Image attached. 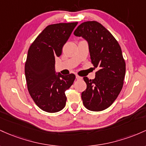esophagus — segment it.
Wrapping results in <instances>:
<instances>
[{"label": "esophagus", "instance_id": "obj_1", "mask_svg": "<svg viewBox=\"0 0 146 146\" xmlns=\"http://www.w3.org/2000/svg\"><path fill=\"white\" fill-rule=\"evenodd\" d=\"M76 78L78 80H80V79H82V77L81 76H78V75H76Z\"/></svg>", "mask_w": 146, "mask_h": 146}]
</instances>
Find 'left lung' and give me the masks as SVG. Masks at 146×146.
Here are the masks:
<instances>
[{
    "instance_id": "left-lung-1",
    "label": "left lung",
    "mask_w": 146,
    "mask_h": 146,
    "mask_svg": "<svg viewBox=\"0 0 146 146\" xmlns=\"http://www.w3.org/2000/svg\"><path fill=\"white\" fill-rule=\"evenodd\" d=\"M88 40L91 63L99 70L94 79L83 77L87 88L81 94L87 109L99 112L107 109L121 91L125 74V62L120 45L113 35L96 21L82 23L74 32Z\"/></svg>"
}]
</instances>
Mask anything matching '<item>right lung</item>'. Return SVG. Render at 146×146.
Segmentation results:
<instances>
[{"instance_id": "1", "label": "right lung", "mask_w": 146, "mask_h": 146, "mask_svg": "<svg viewBox=\"0 0 146 146\" xmlns=\"http://www.w3.org/2000/svg\"><path fill=\"white\" fill-rule=\"evenodd\" d=\"M78 22L50 25L31 44L25 65L28 92L42 110L54 113L66 104L65 92L74 81L75 75L55 74V58L62 54L63 45Z\"/></svg>"}]
</instances>
